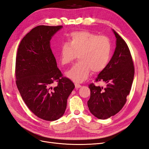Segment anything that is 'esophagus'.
<instances>
[{
	"mask_svg": "<svg viewBox=\"0 0 149 149\" xmlns=\"http://www.w3.org/2000/svg\"><path fill=\"white\" fill-rule=\"evenodd\" d=\"M74 85H75V88H76V89H78V88H79L81 87V85H80V84H77V83H76Z\"/></svg>",
	"mask_w": 149,
	"mask_h": 149,
	"instance_id": "34e87169",
	"label": "esophagus"
}]
</instances>
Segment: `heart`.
Returning <instances> with one entry per match:
<instances>
[{
  "label": "heart",
  "mask_w": 149,
  "mask_h": 149,
  "mask_svg": "<svg viewBox=\"0 0 149 149\" xmlns=\"http://www.w3.org/2000/svg\"><path fill=\"white\" fill-rule=\"evenodd\" d=\"M112 53L110 39L104 35L88 31L72 32L67 43L62 44L59 51V60L62 65L73 61L78 55L79 62L65 75L75 83H82L91 74L100 73L109 64Z\"/></svg>",
  "instance_id": "1"
}]
</instances>
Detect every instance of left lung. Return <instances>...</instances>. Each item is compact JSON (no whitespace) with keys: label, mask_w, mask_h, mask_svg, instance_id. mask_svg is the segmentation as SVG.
Here are the masks:
<instances>
[{"label":"left lung","mask_w":149,"mask_h":149,"mask_svg":"<svg viewBox=\"0 0 149 149\" xmlns=\"http://www.w3.org/2000/svg\"><path fill=\"white\" fill-rule=\"evenodd\" d=\"M116 47L109 64L100 72L96 81H104L105 87L90 84L88 106L91 113L100 119H106L119 112L127 101L133 82L134 67L127 43L112 29Z\"/></svg>","instance_id":"8db88e82"}]
</instances>
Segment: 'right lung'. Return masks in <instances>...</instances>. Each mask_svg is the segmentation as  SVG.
<instances>
[{
  "instance_id": "1",
  "label": "right lung",
  "mask_w": 149,
  "mask_h": 149,
  "mask_svg": "<svg viewBox=\"0 0 149 149\" xmlns=\"http://www.w3.org/2000/svg\"><path fill=\"white\" fill-rule=\"evenodd\" d=\"M63 26L39 25L22 40L16 56V84L26 105L39 118L56 120L63 116L74 88L63 77L50 48L53 36ZM58 84L52 88L53 83Z\"/></svg>"
}]
</instances>
